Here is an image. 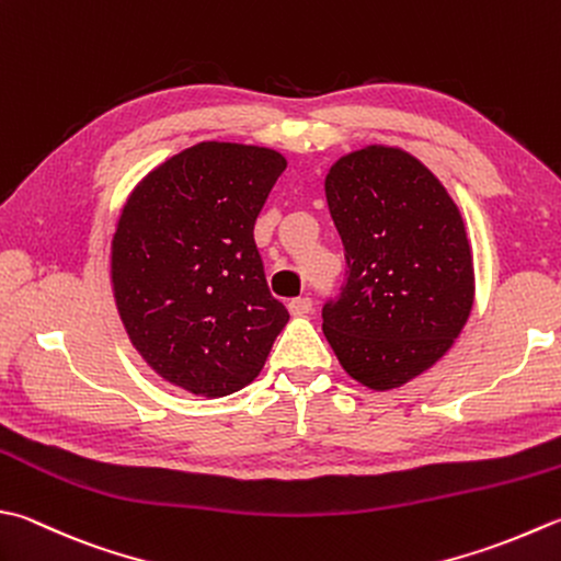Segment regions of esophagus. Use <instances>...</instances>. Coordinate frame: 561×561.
Wrapping results in <instances>:
<instances>
[{
	"instance_id": "1",
	"label": "esophagus",
	"mask_w": 561,
	"mask_h": 561,
	"mask_svg": "<svg viewBox=\"0 0 561 561\" xmlns=\"http://www.w3.org/2000/svg\"><path fill=\"white\" fill-rule=\"evenodd\" d=\"M289 311H291L294 316H306V313H311V311H313V301H311V296H299V299H291V301H289Z\"/></svg>"
}]
</instances>
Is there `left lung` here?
Masks as SVG:
<instances>
[{
	"label": "left lung",
	"mask_w": 561,
	"mask_h": 561,
	"mask_svg": "<svg viewBox=\"0 0 561 561\" xmlns=\"http://www.w3.org/2000/svg\"><path fill=\"white\" fill-rule=\"evenodd\" d=\"M345 282L323 333L350 377L393 389L440 359L474 301L465 224L435 174L397 148L340 158L325 178Z\"/></svg>",
	"instance_id": "8db88e82"
}]
</instances>
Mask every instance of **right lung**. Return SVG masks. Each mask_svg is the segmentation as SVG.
<instances>
[{"instance_id": "obj_1", "label": "right lung", "mask_w": 561, "mask_h": 561, "mask_svg": "<svg viewBox=\"0 0 561 561\" xmlns=\"http://www.w3.org/2000/svg\"><path fill=\"white\" fill-rule=\"evenodd\" d=\"M284 168L274 150L211 140L130 194L112 245L114 296L130 343L162 379L228 397L260 375L289 321L255 243Z\"/></svg>"}]
</instances>
